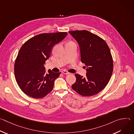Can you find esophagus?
Segmentation results:
<instances>
[{
  "label": "esophagus",
  "instance_id": "34e87169",
  "mask_svg": "<svg viewBox=\"0 0 134 134\" xmlns=\"http://www.w3.org/2000/svg\"><path fill=\"white\" fill-rule=\"evenodd\" d=\"M62 72V73L64 74H67V75H68V74H70L68 71H67V70H63Z\"/></svg>",
  "mask_w": 134,
  "mask_h": 134
}]
</instances>
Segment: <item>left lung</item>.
I'll use <instances>...</instances> for the list:
<instances>
[{"label":"left lung","instance_id":"8db88e82","mask_svg":"<svg viewBox=\"0 0 134 134\" xmlns=\"http://www.w3.org/2000/svg\"><path fill=\"white\" fill-rule=\"evenodd\" d=\"M69 33L77 41L81 51V62L87 66L85 77L75 75L72 88L84 97H91L101 92L108 84L113 69L110 49L101 37L86 30Z\"/></svg>","mask_w":134,"mask_h":134}]
</instances>
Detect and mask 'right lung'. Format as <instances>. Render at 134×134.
<instances>
[{
    "instance_id": "right-lung-1",
    "label": "right lung",
    "mask_w": 134,
    "mask_h": 134,
    "mask_svg": "<svg viewBox=\"0 0 134 134\" xmlns=\"http://www.w3.org/2000/svg\"><path fill=\"white\" fill-rule=\"evenodd\" d=\"M67 34V32L38 34L21 48L15 62V77L21 90L29 97L41 99L52 90L54 81L61 72L49 70L46 74L44 65L53 46L62 41Z\"/></svg>"
}]
</instances>
